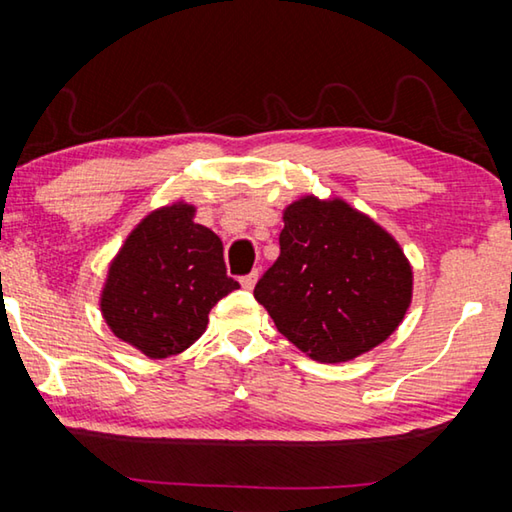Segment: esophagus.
Returning <instances> with one entry per match:
<instances>
[{
  "instance_id": "obj_1",
  "label": "esophagus",
  "mask_w": 512,
  "mask_h": 512,
  "mask_svg": "<svg viewBox=\"0 0 512 512\" xmlns=\"http://www.w3.org/2000/svg\"><path fill=\"white\" fill-rule=\"evenodd\" d=\"M257 280H259V273L257 271H253L250 275H246V277H241V287L244 289H255V284H257Z\"/></svg>"
}]
</instances>
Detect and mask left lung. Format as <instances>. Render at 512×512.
<instances>
[{"label": "left lung", "mask_w": 512, "mask_h": 512, "mask_svg": "<svg viewBox=\"0 0 512 512\" xmlns=\"http://www.w3.org/2000/svg\"><path fill=\"white\" fill-rule=\"evenodd\" d=\"M282 221L280 257L255 287L280 334L318 363L352 361L384 343L413 298L397 239L339 196H300Z\"/></svg>", "instance_id": "left-lung-1"}]
</instances>
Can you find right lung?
Segmentation results:
<instances>
[{
	"instance_id": "obj_1",
	"label": "right lung",
	"mask_w": 512,
	"mask_h": 512,
	"mask_svg": "<svg viewBox=\"0 0 512 512\" xmlns=\"http://www.w3.org/2000/svg\"><path fill=\"white\" fill-rule=\"evenodd\" d=\"M196 205L176 201L144 216L110 259L101 316L119 341L167 359L201 339L210 309L239 289L225 275L223 241L196 223Z\"/></svg>"
}]
</instances>
